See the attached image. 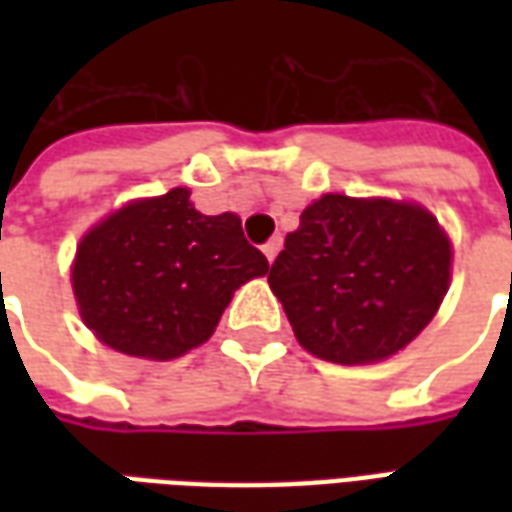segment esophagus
<instances>
[{"label":"esophagus","instance_id":"esophagus-1","mask_svg":"<svg viewBox=\"0 0 512 512\" xmlns=\"http://www.w3.org/2000/svg\"><path fill=\"white\" fill-rule=\"evenodd\" d=\"M279 249H282V238H271V241H268V244H263V255L268 257V263H271V260H274V257L279 255Z\"/></svg>","mask_w":512,"mask_h":512}]
</instances>
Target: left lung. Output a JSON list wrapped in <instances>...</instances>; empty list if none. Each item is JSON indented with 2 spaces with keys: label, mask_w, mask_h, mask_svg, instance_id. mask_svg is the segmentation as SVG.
Here are the masks:
<instances>
[{
  "label": "left lung",
  "mask_w": 512,
  "mask_h": 512,
  "mask_svg": "<svg viewBox=\"0 0 512 512\" xmlns=\"http://www.w3.org/2000/svg\"><path fill=\"white\" fill-rule=\"evenodd\" d=\"M452 249L419 205L323 194L268 271L310 354L365 365L397 354L439 310Z\"/></svg>",
  "instance_id": "obj_1"
}]
</instances>
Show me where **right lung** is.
<instances>
[{
    "label": "right lung",
    "mask_w": 512,
    "mask_h": 512,
    "mask_svg": "<svg viewBox=\"0 0 512 512\" xmlns=\"http://www.w3.org/2000/svg\"><path fill=\"white\" fill-rule=\"evenodd\" d=\"M268 274L235 213L194 211L189 191L131 202L84 235L73 293L84 323L120 354L175 359L202 345L246 279Z\"/></svg>",
    "instance_id": "add662e5"
}]
</instances>
